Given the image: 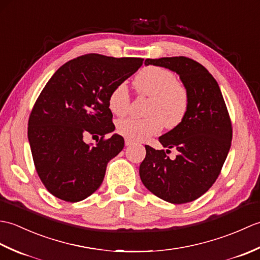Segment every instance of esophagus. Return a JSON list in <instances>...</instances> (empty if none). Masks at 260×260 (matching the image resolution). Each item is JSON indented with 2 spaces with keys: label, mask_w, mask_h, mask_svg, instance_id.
Returning a JSON list of instances; mask_svg holds the SVG:
<instances>
[{
  "label": "esophagus",
  "mask_w": 260,
  "mask_h": 260,
  "mask_svg": "<svg viewBox=\"0 0 260 260\" xmlns=\"http://www.w3.org/2000/svg\"><path fill=\"white\" fill-rule=\"evenodd\" d=\"M133 144H134L133 141L128 140V139H125V145H126V146H131V145H133Z\"/></svg>",
  "instance_id": "obj_1"
}]
</instances>
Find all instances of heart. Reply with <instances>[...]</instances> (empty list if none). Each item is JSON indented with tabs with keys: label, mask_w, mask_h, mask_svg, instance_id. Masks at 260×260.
Masks as SVG:
<instances>
[{
	"label": "heart",
	"mask_w": 260,
	"mask_h": 260,
	"mask_svg": "<svg viewBox=\"0 0 260 260\" xmlns=\"http://www.w3.org/2000/svg\"><path fill=\"white\" fill-rule=\"evenodd\" d=\"M139 95L150 97L145 107V117H129L117 123V132L132 141H145L167 128H174L182 123L189 109V93L186 88L176 80L172 71L147 66L134 79ZM110 112L124 116L129 110L131 98L124 85L116 86L108 98Z\"/></svg>",
	"instance_id": "1"
}]
</instances>
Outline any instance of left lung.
<instances>
[{
  "label": "left lung",
  "mask_w": 260,
  "mask_h": 260,
  "mask_svg": "<svg viewBox=\"0 0 260 260\" xmlns=\"http://www.w3.org/2000/svg\"><path fill=\"white\" fill-rule=\"evenodd\" d=\"M145 64L168 68L180 76L189 93V109L182 123L159 137L164 147L145 145L140 176L147 190L170 203L197 200L218 179L233 140V126L221 90L202 64L186 57L146 59Z\"/></svg>",
  "instance_id": "obj_1"
}]
</instances>
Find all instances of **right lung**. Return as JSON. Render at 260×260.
I'll return each instance as SVG.
<instances>
[{
    "label": "right lung",
    "instance_id": "obj_1",
    "mask_svg": "<svg viewBox=\"0 0 260 260\" xmlns=\"http://www.w3.org/2000/svg\"><path fill=\"white\" fill-rule=\"evenodd\" d=\"M143 60L85 54L47 82L30 114L27 139L37 173L52 196L78 202L101 186L107 163L124 148L118 134L104 139L115 129L108 98ZM87 134L102 137L90 147L83 142Z\"/></svg>",
    "mask_w": 260,
    "mask_h": 260
}]
</instances>
